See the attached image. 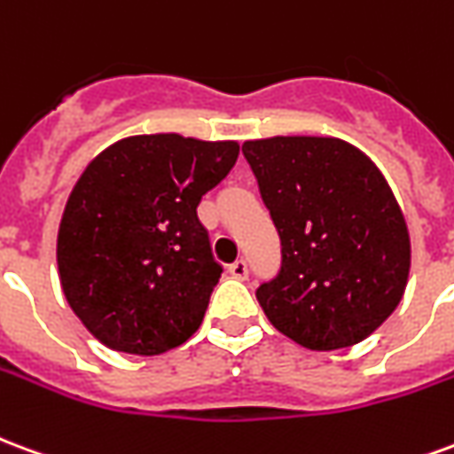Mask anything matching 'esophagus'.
<instances>
[{
  "label": "esophagus",
  "instance_id": "34e87169",
  "mask_svg": "<svg viewBox=\"0 0 454 454\" xmlns=\"http://www.w3.org/2000/svg\"><path fill=\"white\" fill-rule=\"evenodd\" d=\"M228 272H231V277H236V279H246L247 262L246 260H236V262H231V265H228Z\"/></svg>",
  "mask_w": 454,
  "mask_h": 454
}]
</instances>
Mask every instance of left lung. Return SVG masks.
<instances>
[{
  "instance_id": "obj_1",
  "label": "left lung",
  "mask_w": 454,
  "mask_h": 454,
  "mask_svg": "<svg viewBox=\"0 0 454 454\" xmlns=\"http://www.w3.org/2000/svg\"><path fill=\"white\" fill-rule=\"evenodd\" d=\"M243 155L282 246L277 275L255 292L270 324L309 350L364 340L399 306L411 267L387 179L338 138L247 140Z\"/></svg>"
}]
</instances>
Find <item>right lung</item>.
Segmentation results:
<instances>
[{
  "label": "right lung",
  "mask_w": 454,
  "mask_h": 454,
  "mask_svg": "<svg viewBox=\"0 0 454 454\" xmlns=\"http://www.w3.org/2000/svg\"><path fill=\"white\" fill-rule=\"evenodd\" d=\"M238 143L133 136L90 162L65 204L58 270L84 328L112 350L160 355L194 335L223 267L197 207Z\"/></svg>",
  "instance_id": "obj_1"
}]
</instances>
